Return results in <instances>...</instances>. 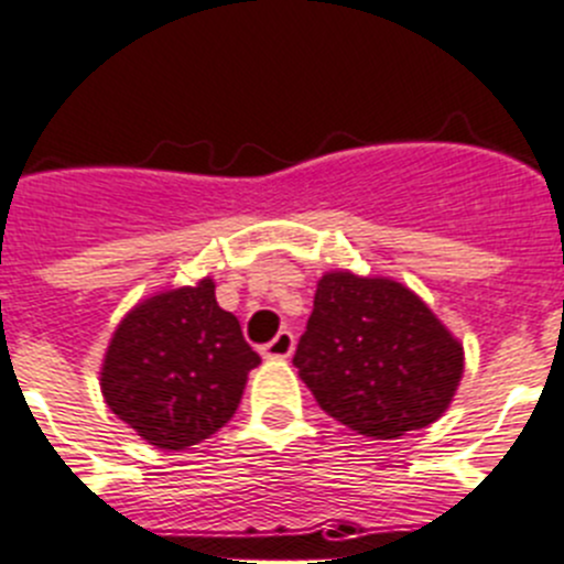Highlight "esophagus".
<instances>
[{
    "instance_id": "34e87169",
    "label": "esophagus",
    "mask_w": 564,
    "mask_h": 564,
    "mask_svg": "<svg viewBox=\"0 0 564 564\" xmlns=\"http://www.w3.org/2000/svg\"><path fill=\"white\" fill-rule=\"evenodd\" d=\"M293 346H296V338H293V333H288V329H282V333L276 335L273 340H268L265 346H262V355L271 360H285L293 355Z\"/></svg>"
}]
</instances>
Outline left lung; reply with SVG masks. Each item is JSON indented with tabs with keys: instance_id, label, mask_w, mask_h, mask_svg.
<instances>
[{
	"instance_id": "1",
	"label": "left lung",
	"mask_w": 564,
	"mask_h": 564,
	"mask_svg": "<svg viewBox=\"0 0 564 564\" xmlns=\"http://www.w3.org/2000/svg\"><path fill=\"white\" fill-rule=\"evenodd\" d=\"M293 366L340 425L400 438L447 411L462 383L464 349L394 279L329 271L318 279Z\"/></svg>"
}]
</instances>
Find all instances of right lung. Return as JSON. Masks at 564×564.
<instances>
[{
  "label": "right lung",
  "mask_w": 564,
  "mask_h": 564,
  "mask_svg": "<svg viewBox=\"0 0 564 564\" xmlns=\"http://www.w3.org/2000/svg\"><path fill=\"white\" fill-rule=\"evenodd\" d=\"M260 355L215 299V282L144 299L113 329L100 369L106 405L144 442L187 451L235 416Z\"/></svg>",
  "instance_id": "right-lung-1"
}]
</instances>
